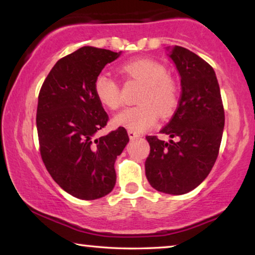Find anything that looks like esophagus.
<instances>
[{
  "instance_id": "34e87169",
  "label": "esophagus",
  "mask_w": 255,
  "mask_h": 255,
  "mask_svg": "<svg viewBox=\"0 0 255 255\" xmlns=\"http://www.w3.org/2000/svg\"><path fill=\"white\" fill-rule=\"evenodd\" d=\"M128 138H130V139H136V138H139V136H140L136 132L130 131V130L128 131Z\"/></svg>"
}]
</instances>
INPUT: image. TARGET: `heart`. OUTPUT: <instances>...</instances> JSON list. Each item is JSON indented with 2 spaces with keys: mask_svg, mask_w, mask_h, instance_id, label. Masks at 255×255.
<instances>
[{
  "mask_svg": "<svg viewBox=\"0 0 255 255\" xmlns=\"http://www.w3.org/2000/svg\"><path fill=\"white\" fill-rule=\"evenodd\" d=\"M123 73L144 85L139 97L140 105L128 107L114 116L113 125L134 132L151 128L160 116L166 117L178 105L179 92L175 82L167 76L165 66L151 59H138L122 66ZM97 99L104 107L117 109L122 104L120 87L108 74L100 73L93 84Z\"/></svg>",
  "mask_w": 255,
  "mask_h": 255,
  "instance_id": "heart-1",
  "label": "heart"
}]
</instances>
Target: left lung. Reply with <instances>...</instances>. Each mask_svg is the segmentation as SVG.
<instances>
[{"instance_id": "left-lung-1", "label": "left lung", "mask_w": 255, "mask_h": 255, "mask_svg": "<svg viewBox=\"0 0 255 255\" xmlns=\"http://www.w3.org/2000/svg\"><path fill=\"white\" fill-rule=\"evenodd\" d=\"M166 50L181 77V96L173 117L160 130L171 139L146 136L150 152L144 167L156 190L183 195L201 185L212 170L220 149L225 111L214 69L182 46Z\"/></svg>"}]
</instances>
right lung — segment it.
<instances>
[{"label":"right lung","mask_w":255,"mask_h":255,"mask_svg":"<svg viewBox=\"0 0 255 255\" xmlns=\"http://www.w3.org/2000/svg\"><path fill=\"white\" fill-rule=\"evenodd\" d=\"M121 53L95 46L76 50L57 61L38 95L36 127L43 163L54 181L76 198H101L116 183L114 164L128 135L119 128L96 138L108 115L93 84Z\"/></svg>","instance_id":"1"}]
</instances>
